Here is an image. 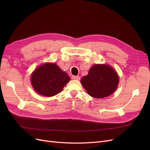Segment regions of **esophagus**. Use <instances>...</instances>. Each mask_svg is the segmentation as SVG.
<instances>
[{
	"label": "esophagus",
	"instance_id": "esophagus-1",
	"mask_svg": "<svg viewBox=\"0 0 150 150\" xmlns=\"http://www.w3.org/2000/svg\"><path fill=\"white\" fill-rule=\"evenodd\" d=\"M72 79H76V80H79L80 79V77L79 76H72Z\"/></svg>",
	"mask_w": 150,
	"mask_h": 150
}]
</instances>
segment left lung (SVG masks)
I'll use <instances>...</instances> for the list:
<instances>
[{
    "label": "left lung",
    "instance_id": "8db88e82",
    "mask_svg": "<svg viewBox=\"0 0 150 150\" xmlns=\"http://www.w3.org/2000/svg\"><path fill=\"white\" fill-rule=\"evenodd\" d=\"M81 83L89 96L104 98L114 93L119 84V76L110 66L95 64L91 67L87 76Z\"/></svg>",
    "mask_w": 150,
    "mask_h": 150
}]
</instances>
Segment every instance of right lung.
Wrapping results in <instances>:
<instances>
[{"instance_id": "obj_1", "label": "right lung", "mask_w": 150, "mask_h": 150, "mask_svg": "<svg viewBox=\"0 0 150 150\" xmlns=\"http://www.w3.org/2000/svg\"><path fill=\"white\" fill-rule=\"evenodd\" d=\"M30 79L36 93L51 97L59 93L70 78L56 63L47 62L36 68L31 74Z\"/></svg>"}]
</instances>
